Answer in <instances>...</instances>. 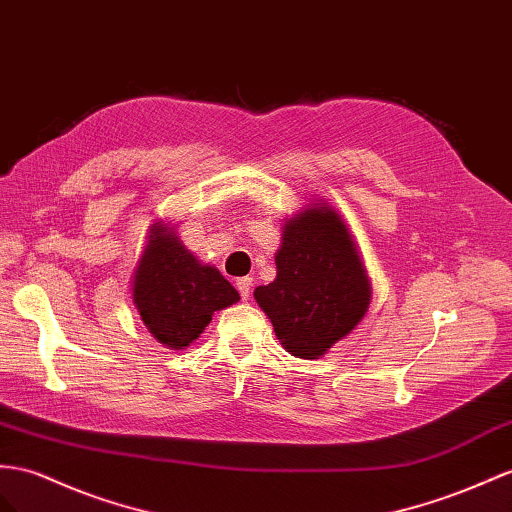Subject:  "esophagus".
<instances>
[{"label": "esophagus", "instance_id": "34e87169", "mask_svg": "<svg viewBox=\"0 0 512 512\" xmlns=\"http://www.w3.org/2000/svg\"><path fill=\"white\" fill-rule=\"evenodd\" d=\"M235 287H238V292L242 296V300H248V296H251V287H253V279L251 277H242L235 281Z\"/></svg>", "mask_w": 512, "mask_h": 512}]
</instances>
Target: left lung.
Masks as SVG:
<instances>
[{"instance_id":"obj_1","label":"left lung","mask_w":512,"mask_h":512,"mask_svg":"<svg viewBox=\"0 0 512 512\" xmlns=\"http://www.w3.org/2000/svg\"><path fill=\"white\" fill-rule=\"evenodd\" d=\"M277 279L259 285L266 311L285 350L318 359L361 322L370 283L346 225L329 207L300 212L283 229Z\"/></svg>"}]
</instances>
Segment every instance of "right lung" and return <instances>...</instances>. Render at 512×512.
<instances>
[{"label": "right lung", "mask_w": 512, "mask_h": 512, "mask_svg": "<svg viewBox=\"0 0 512 512\" xmlns=\"http://www.w3.org/2000/svg\"><path fill=\"white\" fill-rule=\"evenodd\" d=\"M240 294L212 266H201L166 227H153L134 277L142 322L168 348H186L212 322L214 311Z\"/></svg>", "instance_id": "1"}]
</instances>
